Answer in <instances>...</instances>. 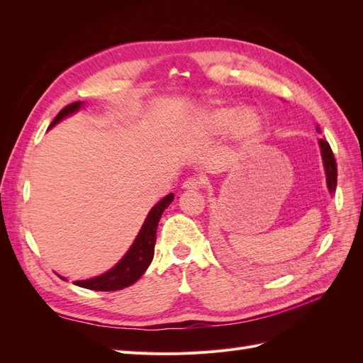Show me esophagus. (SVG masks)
I'll return each mask as SVG.
<instances>
[{
  "label": "esophagus",
  "instance_id": "esophagus-1",
  "mask_svg": "<svg viewBox=\"0 0 363 363\" xmlns=\"http://www.w3.org/2000/svg\"><path fill=\"white\" fill-rule=\"evenodd\" d=\"M203 179L200 177H189L183 183V189H189V191H199L203 186Z\"/></svg>",
  "mask_w": 363,
  "mask_h": 363
}]
</instances>
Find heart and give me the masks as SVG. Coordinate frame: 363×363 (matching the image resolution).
<instances>
[{"label": "heart", "instance_id": "heart-1", "mask_svg": "<svg viewBox=\"0 0 363 363\" xmlns=\"http://www.w3.org/2000/svg\"><path fill=\"white\" fill-rule=\"evenodd\" d=\"M208 124L215 130H228L233 125L238 127L240 133L251 136L257 133L260 127V119L255 112H244L239 107H223L208 116Z\"/></svg>", "mask_w": 363, "mask_h": 363}]
</instances>
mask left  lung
Returning <instances> with one entry per match:
<instances>
[{
  "label": "left lung",
  "instance_id": "obj_1",
  "mask_svg": "<svg viewBox=\"0 0 363 363\" xmlns=\"http://www.w3.org/2000/svg\"><path fill=\"white\" fill-rule=\"evenodd\" d=\"M318 131H321L320 127H316ZM320 147H321V155H323V162H324V169L327 175V186L330 194L336 191V179H337V167H336V159L333 151L328 145V142L324 139H320Z\"/></svg>",
  "mask_w": 363,
  "mask_h": 363
}]
</instances>
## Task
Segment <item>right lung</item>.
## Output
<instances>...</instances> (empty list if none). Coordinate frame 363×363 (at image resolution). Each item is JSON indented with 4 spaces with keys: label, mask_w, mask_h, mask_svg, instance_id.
I'll list each match as a JSON object with an SVG mask.
<instances>
[{
    "label": "right lung",
    "mask_w": 363,
    "mask_h": 363,
    "mask_svg": "<svg viewBox=\"0 0 363 363\" xmlns=\"http://www.w3.org/2000/svg\"><path fill=\"white\" fill-rule=\"evenodd\" d=\"M80 106H82L80 101L65 106L57 113V116L54 118L51 127L56 125L65 116L79 111ZM172 200H174V194H169L151 208L138 238L135 239L133 245L130 247L127 255L121 259V262H118V265H115L111 271H107L106 274H101V276L98 277L74 281L77 286L107 292V291L124 289L130 286V284H133L136 280H139V277L150 267L152 256H155V244H156V232H157L159 219L164 212V208L172 203Z\"/></svg>",
    "instance_id": "1"
}]
</instances>
